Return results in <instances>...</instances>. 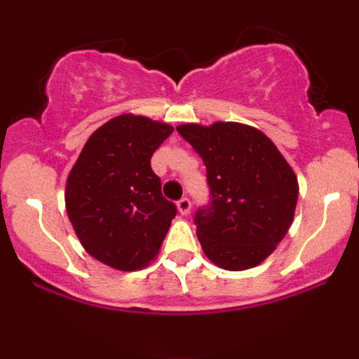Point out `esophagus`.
<instances>
[{
	"instance_id": "esophagus-1",
	"label": "esophagus",
	"mask_w": 359,
	"mask_h": 359,
	"mask_svg": "<svg viewBox=\"0 0 359 359\" xmlns=\"http://www.w3.org/2000/svg\"><path fill=\"white\" fill-rule=\"evenodd\" d=\"M191 208H192V204H191V201L187 199V197H182L180 201H177V209H179V212L182 214V216L191 212Z\"/></svg>"
}]
</instances>
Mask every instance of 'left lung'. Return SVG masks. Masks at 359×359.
<instances>
[{
    "instance_id": "obj_1",
    "label": "left lung",
    "mask_w": 359,
    "mask_h": 359,
    "mask_svg": "<svg viewBox=\"0 0 359 359\" xmlns=\"http://www.w3.org/2000/svg\"><path fill=\"white\" fill-rule=\"evenodd\" d=\"M179 135L205 165L209 203L194 214L205 257L248 270L283 240L299 197L294 170L270 138L240 123L184 125Z\"/></svg>"
}]
</instances>
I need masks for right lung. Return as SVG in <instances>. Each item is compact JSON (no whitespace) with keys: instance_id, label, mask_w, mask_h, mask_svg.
<instances>
[{"instance_id":"1","label":"right lung","mask_w":359,"mask_h":359,"mask_svg":"<svg viewBox=\"0 0 359 359\" xmlns=\"http://www.w3.org/2000/svg\"><path fill=\"white\" fill-rule=\"evenodd\" d=\"M172 131L163 123L123 114L89 137L67 179L65 205L90 257L125 271L156 257L177 205L162 196L150 160Z\"/></svg>"}]
</instances>
